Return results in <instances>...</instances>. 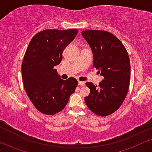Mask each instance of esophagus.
Segmentation results:
<instances>
[{"label":"esophagus","instance_id":"obj_1","mask_svg":"<svg viewBox=\"0 0 152 152\" xmlns=\"http://www.w3.org/2000/svg\"><path fill=\"white\" fill-rule=\"evenodd\" d=\"M78 85H79L80 86H84V85H85V82L78 81Z\"/></svg>","mask_w":152,"mask_h":152}]
</instances>
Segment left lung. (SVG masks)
I'll return each mask as SVG.
<instances>
[{"instance_id":"left-lung-1","label":"left lung","mask_w":152,"mask_h":152,"mask_svg":"<svg viewBox=\"0 0 152 152\" xmlns=\"http://www.w3.org/2000/svg\"><path fill=\"white\" fill-rule=\"evenodd\" d=\"M82 35L93 53V67L104 77L98 86L86 83L90 94L85 97V103L95 115L106 117L120 107L129 90V55L122 42L107 31L83 30Z\"/></svg>"}]
</instances>
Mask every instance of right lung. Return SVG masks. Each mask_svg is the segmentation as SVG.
Segmentation results:
<instances>
[{
    "label": "right lung",
    "mask_w": 152,
    "mask_h": 152,
    "mask_svg": "<svg viewBox=\"0 0 152 152\" xmlns=\"http://www.w3.org/2000/svg\"><path fill=\"white\" fill-rule=\"evenodd\" d=\"M78 33L77 29H48L30 40L22 62V79L28 97L41 113L53 115L62 111L75 91L78 82L60 78L55 66L62 60V52Z\"/></svg>",
    "instance_id": "obj_1"
}]
</instances>
